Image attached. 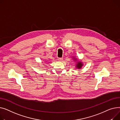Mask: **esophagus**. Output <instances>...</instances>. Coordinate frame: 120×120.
I'll use <instances>...</instances> for the list:
<instances>
[{
    "label": "esophagus",
    "instance_id": "obj_1",
    "mask_svg": "<svg viewBox=\"0 0 120 120\" xmlns=\"http://www.w3.org/2000/svg\"><path fill=\"white\" fill-rule=\"evenodd\" d=\"M62 60H63L62 58H58V61H62Z\"/></svg>",
    "mask_w": 120,
    "mask_h": 120
}]
</instances>
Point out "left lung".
<instances>
[{
	"label": "left lung",
	"mask_w": 120,
	"mask_h": 120,
	"mask_svg": "<svg viewBox=\"0 0 120 120\" xmlns=\"http://www.w3.org/2000/svg\"><path fill=\"white\" fill-rule=\"evenodd\" d=\"M74 61H77V60H76V59L75 58H74ZM83 65V63L81 61H77V62H76V64L75 67H76V68H77V69H81V68H82V67Z\"/></svg>",
	"instance_id": "1"
}]
</instances>
